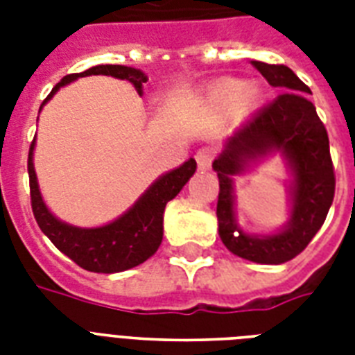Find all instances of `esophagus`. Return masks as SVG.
Segmentation results:
<instances>
[{
	"mask_svg": "<svg viewBox=\"0 0 355 355\" xmlns=\"http://www.w3.org/2000/svg\"><path fill=\"white\" fill-rule=\"evenodd\" d=\"M195 160L199 164V169H208L211 160H214V149H211V147H202V149L197 150Z\"/></svg>",
	"mask_w": 355,
	"mask_h": 355,
	"instance_id": "34e87169",
	"label": "esophagus"
}]
</instances>
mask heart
<instances>
[{
	"label": "heart",
	"mask_w": 355,
	"mask_h": 355,
	"mask_svg": "<svg viewBox=\"0 0 355 355\" xmlns=\"http://www.w3.org/2000/svg\"><path fill=\"white\" fill-rule=\"evenodd\" d=\"M259 97H261V92H259L258 86H245L241 80L236 79L221 80L208 92V101H210L211 107L227 110V112L236 110L239 107H243L245 110L256 107Z\"/></svg>",
	"instance_id": "1"
}]
</instances>
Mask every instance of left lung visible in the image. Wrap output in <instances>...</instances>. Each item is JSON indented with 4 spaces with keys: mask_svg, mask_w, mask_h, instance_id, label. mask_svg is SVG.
<instances>
[{
    "mask_svg": "<svg viewBox=\"0 0 355 355\" xmlns=\"http://www.w3.org/2000/svg\"><path fill=\"white\" fill-rule=\"evenodd\" d=\"M270 86L284 94L225 141L211 167L219 177L217 227L232 254L254 263L280 265L300 254L320 230L336 193L330 141L313 103L298 92L309 88L287 66L252 60ZM278 152L290 173V217L269 234H247L236 225L233 177Z\"/></svg>",
    "mask_w": 355,
    "mask_h": 355,
    "instance_id": "left-lung-1",
    "label": "left lung"
}]
</instances>
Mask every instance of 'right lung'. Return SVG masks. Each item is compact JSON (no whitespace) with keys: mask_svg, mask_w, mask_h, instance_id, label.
I'll list each match as a JSON object with an SVG mask.
<instances>
[{"mask_svg":"<svg viewBox=\"0 0 355 355\" xmlns=\"http://www.w3.org/2000/svg\"><path fill=\"white\" fill-rule=\"evenodd\" d=\"M88 75H110L116 79L128 80L138 90V94H141V88L149 80L141 69L130 68V66H116V64L94 66L83 73L66 75L46 97V101L42 103L40 110L62 86L73 83L79 77H88ZM35 145L36 139H33L27 171H29L31 184V206H33L36 223L60 252L66 254L79 267L90 272L112 275V272L132 269L136 265L144 263L145 259H149L158 250L162 237H164L166 205L180 193V189L193 177L197 169V162L189 158L182 166L175 167L156 178L155 182L139 195L138 200L118 219L101 227L83 228L60 221L58 217L53 216L51 210L44 202V197L38 188L35 162H33Z\"/></svg>","mask_w":355,"mask_h":355,"instance_id":"add662e5","label":"right lung"}]
</instances>
